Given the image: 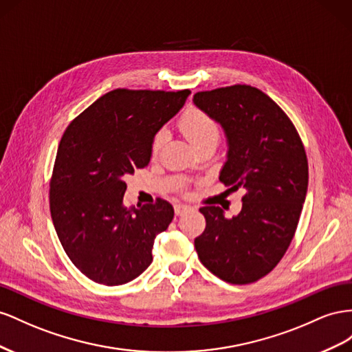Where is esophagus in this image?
I'll use <instances>...</instances> for the list:
<instances>
[{
	"instance_id": "obj_1",
	"label": "esophagus",
	"mask_w": 352,
	"mask_h": 352,
	"mask_svg": "<svg viewBox=\"0 0 352 352\" xmlns=\"http://www.w3.org/2000/svg\"><path fill=\"white\" fill-rule=\"evenodd\" d=\"M188 209H192L190 206H187V205H183V204H175L174 205V210H175V215H183V214H186Z\"/></svg>"
}]
</instances>
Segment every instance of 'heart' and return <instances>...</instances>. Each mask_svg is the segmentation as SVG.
Listing matches in <instances>:
<instances>
[{
	"label": "heart",
	"mask_w": 352,
	"mask_h": 352,
	"mask_svg": "<svg viewBox=\"0 0 352 352\" xmlns=\"http://www.w3.org/2000/svg\"><path fill=\"white\" fill-rule=\"evenodd\" d=\"M179 128L195 147L206 143H218L221 131L217 120L200 109H188L179 119ZM165 142V133L159 131L150 144V153L156 156Z\"/></svg>",
	"instance_id": "obj_1"
}]
</instances>
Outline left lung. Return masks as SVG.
<instances>
[{"mask_svg":"<svg viewBox=\"0 0 352 352\" xmlns=\"http://www.w3.org/2000/svg\"><path fill=\"white\" fill-rule=\"evenodd\" d=\"M195 104L224 128L228 153L219 182L245 190L242 210L227 218L204 206L197 256L210 273L248 285L280 263L295 236L308 188V160L295 125L265 93L250 85L200 91Z\"/></svg>","mask_w":352,"mask_h":352,"instance_id":"8db88e82","label":"left lung"}]
</instances>
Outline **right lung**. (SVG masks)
I'll return each instance as SVG.
<instances>
[{"label":"right lung","instance_id":"right-lung-1","mask_svg":"<svg viewBox=\"0 0 352 352\" xmlns=\"http://www.w3.org/2000/svg\"><path fill=\"white\" fill-rule=\"evenodd\" d=\"M190 89L118 88L69 124L50 179V212L66 255L96 283L131 282L152 264L174 208L164 199L124 208L125 177L150 162V144Z\"/></svg>","mask_w":352,"mask_h":352}]
</instances>
